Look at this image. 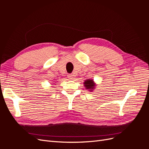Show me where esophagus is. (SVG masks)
I'll return each instance as SVG.
<instances>
[{
  "label": "esophagus",
  "mask_w": 149,
  "mask_h": 149,
  "mask_svg": "<svg viewBox=\"0 0 149 149\" xmlns=\"http://www.w3.org/2000/svg\"><path fill=\"white\" fill-rule=\"evenodd\" d=\"M68 77L70 79H73V75L71 74H69L68 75Z\"/></svg>",
  "instance_id": "esophagus-1"
}]
</instances>
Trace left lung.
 I'll list each match as a JSON object with an SVG mask.
<instances>
[{
    "instance_id": "left-lung-1",
    "label": "left lung",
    "mask_w": 149,
    "mask_h": 149,
    "mask_svg": "<svg viewBox=\"0 0 149 149\" xmlns=\"http://www.w3.org/2000/svg\"><path fill=\"white\" fill-rule=\"evenodd\" d=\"M84 84L86 89H93L94 88V85H95L93 79H87L84 81Z\"/></svg>"
}]
</instances>
